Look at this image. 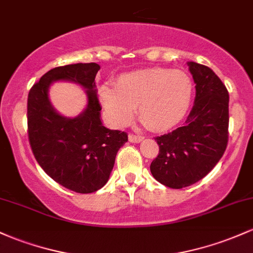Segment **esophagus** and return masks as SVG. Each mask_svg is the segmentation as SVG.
I'll list each match as a JSON object with an SVG mask.
<instances>
[{"label": "esophagus", "mask_w": 253, "mask_h": 253, "mask_svg": "<svg viewBox=\"0 0 253 253\" xmlns=\"http://www.w3.org/2000/svg\"><path fill=\"white\" fill-rule=\"evenodd\" d=\"M128 139L131 143H140V141L144 140L143 135H135V134H129Z\"/></svg>", "instance_id": "obj_1"}]
</instances>
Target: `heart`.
<instances>
[{
	"mask_svg": "<svg viewBox=\"0 0 253 253\" xmlns=\"http://www.w3.org/2000/svg\"><path fill=\"white\" fill-rule=\"evenodd\" d=\"M98 95L108 119L115 126L129 124L138 105V115L149 128L166 131L187 114L193 82L181 69H137L121 74L114 87L101 86Z\"/></svg>",
	"mask_w": 253,
	"mask_h": 253,
	"instance_id": "1",
	"label": "heart"
}]
</instances>
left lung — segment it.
<instances>
[{
  "label": "left lung",
  "mask_w": 253,
  "mask_h": 253,
  "mask_svg": "<svg viewBox=\"0 0 253 253\" xmlns=\"http://www.w3.org/2000/svg\"><path fill=\"white\" fill-rule=\"evenodd\" d=\"M196 84L194 103L185 125L155 138L158 156L150 166L152 176L170 188L196 184L223 156L228 141L229 95L211 68L187 62Z\"/></svg>",
  "instance_id": "8db88e82"
}]
</instances>
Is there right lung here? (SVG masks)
Segmentation results:
<instances>
[{
  "label": "right lung",
  "instance_id": "obj_1",
  "mask_svg": "<svg viewBox=\"0 0 253 253\" xmlns=\"http://www.w3.org/2000/svg\"><path fill=\"white\" fill-rule=\"evenodd\" d=\"M99 65L74 63L50 69L32 86L27 98L29 139L36 160L48 175L78 193H92L107 184L119 149L128 140L126 132L109 129L101 119L95 78ZM57 81L79 84L88 102L79 116L68 118L48 98Z\"/></svg>",
  "mask_w": 253,
  "mask_h": 253
}]
</instances>
